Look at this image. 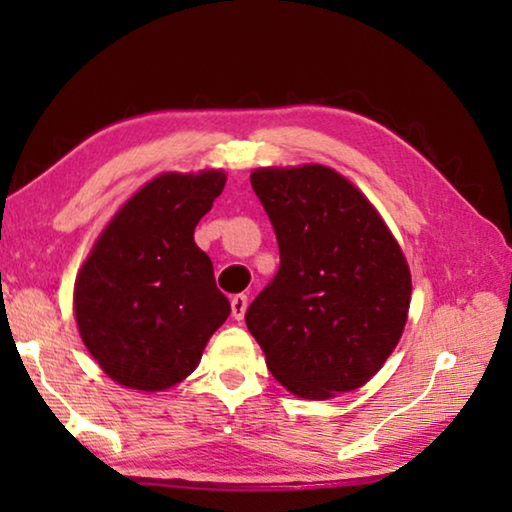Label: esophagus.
Listing matches in <instances>:
<instances>
[{"instance_id": "obj_1", "label": "esophagus", "mask_w": 512, "mask_h": 512, "mask_svg": "<svg viewBox=\"0 0 512 512\" xmlns=\"http://www.w3.org/2000/svg\"><path fill=\"white\" fill-rule=\"evenodd\" d=\"M230 309H232V318L244 320L246 309H248V296H244V293H239V296L232 298L230 300Z\"/></svg>"}]
</instances>
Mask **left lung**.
Listing matches in <instances>:
<instances>
[{
    "mask_svg": "<svg viewBox=\"0 0 512 512\" xmlns=\"http://www.w3.org/2000/svg\"><path fill=\"white\" fill-rule=\"evenodd\" d=\"M280 271L246 311L271 375L302 400H332L377 375L400 343L411 271L366 194L325 164L259 167Z\"/></svg>",
    "mask_w": 512,
    "mask_h": 512,
    "instance_id": "8db88e82",
    "label": "left lung"
}]
</instances>
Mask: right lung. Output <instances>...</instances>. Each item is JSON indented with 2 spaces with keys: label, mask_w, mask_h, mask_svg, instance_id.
Returning a JSON list of instances; mask_svg holds the SVG:
<instances>
[{
  "label": "right lung",
  "mask_w": 512,
  "mask_h": 512,
  "mask_svg": "<svg viewBox=\"0 0 512 512\" xmlns=\"http://www.w3.org/2000/svg\"><path fill=\"white\" fill-rule=\"evenodd\" d=\"M225 171H164L106 223L74 282V318L92 359L119 386L160 393L201 363L230 316L194 241Z\"/></svg>",
  "instance_id": "1"
}]
</instances>
